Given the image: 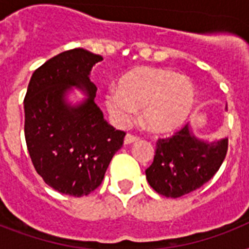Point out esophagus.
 I'll return each mask as SVG.
<instances>
[{"label": "esophagus", "instance_id": "34e87169", "mask_svg": "<svg viewBox=\"0 0 249 249\" xmlns=\"http://www.w3.org/2000/svg\"><path fill=\"white\" fill-rule=\"evenodd\" d=\"M137 141H138V138H137L136 136H133V134H126L124 138V144L134 143V142H137Z\"/></svg>", "mask_w": 249, "mask_h": 249}]
</instances>
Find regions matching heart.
Listing matches in <instances>:
<instances>
[{
    "label": "heart",
    "mask_w": 249,
    "mask_h": 249,
    "mask_svg": "<svg viewBox=\"0 0 249 249\" xmlns=\"http://www.w3.org/2000/svg\"><path fill=\"white\" fill-rule=\"evenodd\" d=\"M195 97V85L187 76L168 68L140 67L128 72L120 86L108 89L105 103L117 124H128L137 109H143L146 128L156 134H168L189 120Z\"/></svg>",
    "instance_id": "obj_1"
}]
</instances>
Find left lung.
<instances>
[{
	"mask_svg": "<svg viewBox=\"0 0 249 249\" xmlns=\"http://www.w3.org/2000/svg\"><path fill=\"white\" fill-rule=\"evenodd\" d=\"M226 152L228 138L203 140L195 136L191 125H186L172 138L158 141L146 178L156 193L176 199L208 182L220 169Z\"/></svg>",
	"mask_w": 249,
	"mask_h": 249,
	"instance_id": "obj_1",
	"label": "left lung"
}]
</instances>
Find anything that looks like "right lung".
I'll list each match as a JSON object with an SVG mask.
<instances>
[{
  "label": "right lung",
  "instance_id": "right-lung-1",
  "mask_svg": "<svg viewBox=\"0 0 249 249\" xmlns=\"http://www.w3.org/2000/svg\"><path fill=\"white\" fill-rule=\"evenodd\" d=\"M101 55L73 49L33 72L24 98V136L35 169L58 193L84 196L97 189L125 133L107 123L94 98L91 68ZM85 98L73 101V88Z\"/></svg>",
  "mask_w": 249,
  "mask_h": 249
}]
</instances>
